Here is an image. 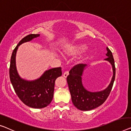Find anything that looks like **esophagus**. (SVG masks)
<instances>
[{"mask_svg": "<svg viewBox=\"0 0 131 131\" xmlns=\"http://www.w3.org/2000/svg\"><path fill=\"white\" fill-rule=\"evenodd\" d=\"M68 75H69V72H68V71H66L65 72H64V73H63V77H65V78L67 77Z\"/></svg>", "mask_w": 131, "mask_h": 131, "instance_id": "1", "label": "esophagus"}]
</instances>
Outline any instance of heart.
<instances>
[{"label":"heart","instance_id":"obj_1","mask_svg":"<svg viewBox=\"0 0 131 131\" xmlns=\"http://www.w3.org/2000/svg\"><path fill=\"white\" fill-rule=\"evenodd\" d=\"M85 46L84 45H79L75 46L74 47H72L68 52V54H75L77 53H79L80 52L83 51L85 49Z\"/></svg>","mask_w":131,"mask_h":131}]
</instances>
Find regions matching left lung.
<instances>
[{
	"label": "left lung",
	"mask_w": 131,
	"mask_h": 131,
	"mask_svg": "<svg viewBox=\"0 0 131 131\" xmlns=\"http://www.w3.org/2000/svg\"><path fill=\"white\" fill-rule=\"evenodd\" d=\"M108 56L105 60H108L112 66L114 75L110 84L106 89L101 92H91L88 91L83 86L82 83V75L83 69L86 65L79 63L73 66L69 71L67 77V82L71 95L72 101L74 106L81 111H89L95 109L103 104L108 98L115 78V66L112 53L107 47Z\"/></svg>",
	"instance_id": "8db88e82"
}]
</instances>
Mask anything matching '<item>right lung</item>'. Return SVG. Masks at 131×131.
<instances>
[{
    "instance_id": "1",
    "label": "right lung",
    "mask_w": 131,
    "mask_h": 131,
    "mask_svg": "<svg viewBox=\"0 0 131 131\" xmlns=\"http://www.w3.org/2000/svg\"><path fill=\"white\" fill-rule=\"evenodd\" d=\"M38 36L39 34H30L19 42L12 54L9 68L10 80L16 93L23 103L33 108H43L50 104L53 96L55 80L62 73L61 68L59 67L46 71L34 81H27L19 77L15 64L17 48L23 43Z\"/></svg>"
}]
</instances>
